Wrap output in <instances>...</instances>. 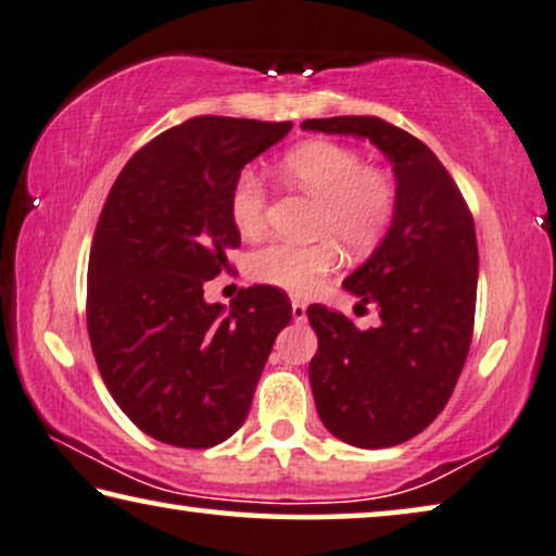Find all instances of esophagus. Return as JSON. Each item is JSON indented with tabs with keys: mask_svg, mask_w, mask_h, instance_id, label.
<instances>
[{
	"mask_svg": "<svg viewBox=\"0 0 556 556\" xmlns=\"http://www.w3.org/2000/svg\"><path fill=\"white\" fill-rule=\"evenodd\" d=\"M292 319L294 321H304L306 319V304L299 302V299H294V302H292Z\"/></svg>",
	"mask_w": 556,
	"mask_h": 556,
	"instance_id": "34e87169",
	"label": "esophagus"
}]
</instances>
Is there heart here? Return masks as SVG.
I'll return each instance as SVG.
<instances>
[{
    "mask_svg": "<svg viewBox=\"0 0 556 556\" xmlns=\"http://www.w3.org/2000/svg\"><path fill=\"white\" fill-rule=\"evenodd\" d=\"M289 185L319 200L312 244L275 240L250 254L247 271L254 281L287 292H309L337 267L339 245L351 254L368 252L389 230L395 200V180L389 170L366 165L356 148L331 140H306L281 161ZM230 217L242 237H257L267 219V190L254 170L237 175L230 190Z\"/></svg>",
    "mask_w": 556,
    "mask_h": 556,
    "instance_id": "b5f03b06",
    "label": "heart"
}]
</instances>
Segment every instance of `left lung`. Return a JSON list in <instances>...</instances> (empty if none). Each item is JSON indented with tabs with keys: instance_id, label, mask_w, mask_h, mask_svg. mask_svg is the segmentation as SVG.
<instances>
[{
	"instance_id": "left-lung-1",
	"label": "left lung",
	"mask_w": 556,
	"mask_h": 556,
	"mask_svg": "<svg viewBox=\"0 0 556 556\" xmlns=\"http://www.w3.org/2000/svg\"><path fill=\"white\" fill-rule=\"evenodd\" d=\"M304 130L354 136L393 167L395 213L389 232L343 289L374 304L376 329L321 304L306 309L319 349L309 381L331 435L356 447H391L418 435L445 408L470 351L478 240L451 173L426 143L374 116L312 118Z\"/></svg>"
}]
</instances>
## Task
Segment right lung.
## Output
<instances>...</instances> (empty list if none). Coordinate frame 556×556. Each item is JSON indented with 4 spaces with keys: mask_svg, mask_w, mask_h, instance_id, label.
I'll return each mask as SVG.
<instances>
[{
    "mask_svg": "<svg viewBox=\"0 0 556 556\" xmlns=\"http://www.w3.org/2000/svg\"><path fill=\"white\" fill-rule=\"evenodd\" d=\"M289 130L292 121L190 118L140 148L105 198L88 260V339L113 401L161 443L230 438L292 319L275 287L242 289L230 309L202 289L240 247L235 178Z\"/></svg>",
    "mask_w": 556,
    "mask_h": 556,
    "instance_id": "add662e5",
    "label": "right lung"
}]
</instances>
